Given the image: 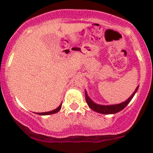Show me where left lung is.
Here are the masks:
<instances>
[{"label": "left lung", "instance_id": "obj_1", "mask_svg": "<svg viewBox=\"0 0 153 153\" xmlns=\"http://www.w3.org/2000/svg\"><path fill=\"white\" fill-rule=\"evenodd\" d=\"M138 89V86L135 89V92H133L132 95L126 100L124 102L121 103L119 104H115V105H109V106H104V105H99V104H97L95 103H94L90 98H89V96L86 94V92H85V98H86V101L87 103L88 106L92 109V110L95 111V112H98V113L101 114H115L117 112H120L121 110L124 109L126 107V105L129 103V101L132 100V98H133V96L135 95V92H137Z\"/></svg>", "mask_w": 153, "mask_h": 153}]
</instances>
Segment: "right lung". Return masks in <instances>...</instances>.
<instances>
[{
    "instance_id": "right-lung-1",
    "label": "right lung",
    "mask_w": 153,
    "mask_h": 153,
    "mask_svg": "<svg viewBox=\"0 0 153 153\" xmlns=\"http://www.w3.org/2000/svg\"><path fill=\"white\" fill-rule=\"evenodd\" d=\"M61 105H62V104H61V105L58 106V107L57 108V109H54V110H52V111H50V112H40V113H38V115H50V114H55V113H56V112H58V111H59L60 109H61Z\"/></svg>"
}]
</instances>
